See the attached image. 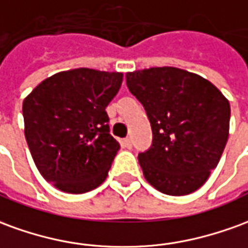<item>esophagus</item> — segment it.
Returning a JSON list of instances; mask_svg holds the SVG:
<instances>
[{"label": "esophagus", "instance_id": "34e87169", "mask_svg": "<svg viewBox=\"0 0 248 248\" xmlns=\"http://www.w3.org/2000/svg\"><path fill=\"white\" fill-rule=\"evenodd\" d=\"M124 146H126L127 149H131V146H133V143H131V138H126V140L124 141Z\"/></svg>", "mask_w": 248, "mask_h": 248}]
</instances>
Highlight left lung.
Wrapping results in <instances>:
<instances>
[{"mask_svg":"<svg viewBox=\"0 0 248 248\" xmlns=\"http://www.w3.org/2000/svg\"><path fill=\"white\" fill-rule=\"evenodd\" d=\"M126 83L153 131L152 146L138 154L146 181L170 196L199 189L226 148L230 102L209 80L176 67L127 72Z\"/></svg>","mask_w":248,"mask_h":248,"instance_id":"obj_1","label":"left lung"}]
</instances>
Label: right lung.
Here are the masks:
<instances>
[{
  "label": "right lung",
  "mask_w": 248,
  "mask_h": 248,
  "mask_svg": "<svg viewBox=\"0 0 248 248\" xmlns=\"http://www.w3.org/2000/svg\"><path fill=\"white\" fill-rule=\"evenodd\" d=\"M122 72L63 71L40 83L22 103L25 138L41 176L67 193L99 186L119 143L110 134L107 105Z\"/></svg>",
  "instance_id": "add662e5"
}]
</instances>
